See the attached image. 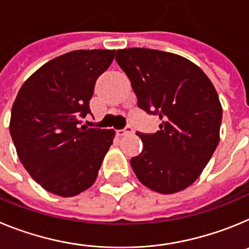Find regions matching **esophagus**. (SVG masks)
Returning a JSON list of instances; mask_svg holds the SVG:
<instances>
[{
    "mask_svg": "<svg viewBox=\"0 0 249 249\" xmlns=\"http://www.w3.org/2000/svg\"><path fill=\"white\" fill-rule=\"evenodd\" d=\"M133 133V128L131 126H127L124 129H121L118 131V136H127V135H132Z\"/></svg>",
    "mask_w": 249,
    "mask_h": 249,
    "instance_id": "1",
    "label": "esophagus"
}]
</instances>
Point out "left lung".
Listing matches in <instances>:
<instances>
[{"instance_id":"left-lung-1","label":"left lung","mask_w":249,"mask_h":249,"mask_svg":"<svg viewBox=\"0 0 249 249\" xmlns=\"http://www.w3.org/2000/svg\"><path fill=\"white\" fill-rule=\"evenodd\" d=\"M138 100L162 123L155 135L137 133L141 155L131 160L138 181L162 195L181 192L201 176L219 142L222 105L201 68L178 54L149 48L117 50Z\"/></svg>"}]
</instances>
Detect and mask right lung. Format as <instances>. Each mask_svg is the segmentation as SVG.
Returning a JSON list of instances; mask_svg holds the SVG:
<instances>
[{
  "mask_svg": "<svg viewBox=\"0 0 249 249\" xmlns=\"http://www.w3.org/2000/svg\"><path fill=\"white\" fill-rule=\"evenodd\" d=\"M113 58L114 50L72 51L39 67L17 93L11 137L26 171L48 192L73 197L97 178L116 132L80 123Z\"/></svg>",
  "mask_w": 249,
  "mask_h": 249,
  "instance_id": "1",
  "label": "right lung"
}]
</instances>
